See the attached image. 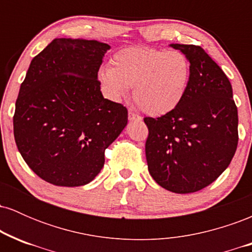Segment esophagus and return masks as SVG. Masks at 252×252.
<instances>
[{
    "mask_svg": "<svg viewBox=\"0 0 252 252\" xmlns=\"http://www.w3.org/2000/svg\"><path fill=\"white\" fill-rule=\"evenodd\" d=\"M129 120L130 121H142V117L138 116L137 114H135L134 111H131V110H130V111H129Z\"/></svg>",
    "mask_w": 252,
    "mask_h": 252,
    "instance_id": "obj_1",
    "label": "esophagus"
}]
</instances>
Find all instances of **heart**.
I'll return each instance as SVG.
<instances>
[{
	"instance_id": "1",
	"label": "heart",
	"mask_w": 252,
	"mask_h": 252,
	"mask_svg": "<svg viewBox=\"0 0 252 252\" xmlns=\"http://www.w3.org/2000/svg\"><path fill=\"white\" fill-rule=\"evenodd\" d=\"M189 58L179 51L128 47L111 58V67L99 71L106 94L122 99L134 88V100L150 116H163L178 108L190 80Z\"/></svg>"
}]
</instances>
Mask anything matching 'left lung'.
<instances>
[{
  "mask_svg": "<svg viewBox=\"0 0 252 252\" xmlns=\"http://www.w3.org/2000/svg\"><path fill=\"white\" fill-rule=\"evenodd\" d=\"M189 58L190 80L178 108L146 117L153 179L170 192H198L227 168L238 144V112L226 74L200 46L172 43Z\"/></svg>",
  "mask_w": 252,
  "mask_h": 252,
  "instance_id": "obj_1",
  "label": "left lung"
}]
</instances>
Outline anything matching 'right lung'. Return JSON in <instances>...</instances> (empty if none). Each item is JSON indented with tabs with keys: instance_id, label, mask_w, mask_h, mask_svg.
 I'll list each match as a JSON object with an SVG mask.
<instances>
[{
	"instance_id": "1",
	"label": "right lung",
	"mask_w": 252,
	"mask_h": 252,
	"mask_svg": "<svg viewBox=\"0 0 252 252\" xmlns=\"http://www.w3.org/2000/svg\"><path fill=\"white\" fill-rule=\"evenodd\" d=\"M108 43L54 39L32 60L20 86L14 137L26 163L56 186L89 184L104 152L128 123V110L103 97L98 71Z\"/></svg>"
}]
</instances>
